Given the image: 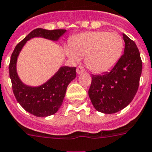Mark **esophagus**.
I'll use <instances>...</instances> for the list:
<instances>
[{
    "label": "esophagus",
    "instance_id": "esophagus-1",
    "mask_svg": "<svg viewBox=\"0 0 152 152\" xmlns=\"http://www.w3.org/2000/svg\"><path fill=\"white\" fill-rule=\"evenodd\" d=\"M76 72H77V75H80V74L85 72V68H84L82 66H79L77 67V70H76Z\"/></svg>",
    "mask_w": 152,
    "mask_h": 152
}]
</instances>
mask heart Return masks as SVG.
<instances>
[{
	"mask_svg": "<svg viewBox=\"0 0 152 152\" xmlns=\"http://www.w3.org/2000/svg\"><path fill=\"white\" fill-rule=\"evenodd\" d=\"M124 40L116 32H88L75 36L66 48V54L72 61L85 56L87 67L92 72L102 74L110 71L120 58Z\"/></svg>",
	"mask_w": 152,
	"mask_h": 152,
	"instance_id": "b5f03b06",
	"label": "heart"
}]
</instances>
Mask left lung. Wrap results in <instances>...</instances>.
<instances>
[{
    "mask_svg": "<svg viewBox=\"0 0 152 152\" xmlns=\"http://www.w3.org/2000/svg\"><path fill=\"white\" fill-rule=\"evenodd\" d=\"M124 54L110 71L92 75L88 96L97 111L117 113L127 106L134 98L142 71V61L137 45L123 33Z\"/></svg>",
    "mask_w": 152,
    "mask_h": 152,
    "instance_id": "obj_1",
    "label": "left lung"
}]
</instances>
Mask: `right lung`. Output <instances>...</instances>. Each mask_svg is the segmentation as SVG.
<instances>
[{"instance_id": "right-lung-1", "label": "right lung", "mask_w": 152, "mask_h": 152, "mask_svg": "<svg viewBox=\"0 0 152 152\" xmlns=\"http://www.w3.org/2000/svg\"><path fill=\"white\" fill-rule=\"evenodd\" d=\"M66 32L65 29L36 28L15 46L11 54L9 75L14 95L24 110L34 116L46 117L58 111L64 101L67 86L76 77V67L63 66L46 82L38 86H32L24 83L18 75V57L24 46L31 39L43 38L58 41Z\"/></svg>"}]
</instances>
